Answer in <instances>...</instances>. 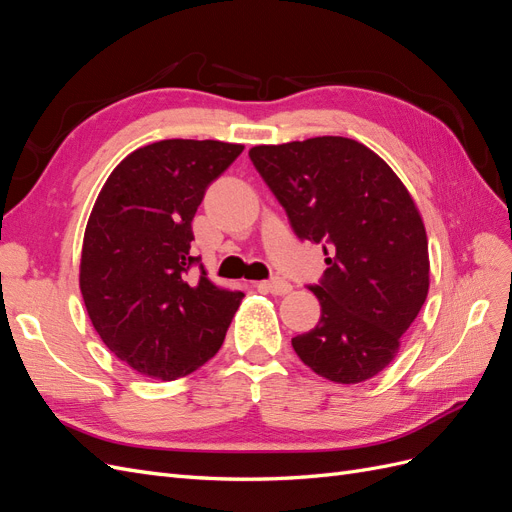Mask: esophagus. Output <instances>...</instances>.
<instances>
[{
  "label": "esophagus",
  "mask_w": 512,
  "mask_h": 512,
  "mask_svg": "<svg viewBox=\"0 0 512 512\" xmlns=\"http://www.w3.org/2000/svg\"><path fill=\"white\" fill-rule=\"evenodd\" d=\"M262 286L267 288V292L275 294V297H284V294H288V292L292 290V286H290L288 282L280 280V277H275V280H271V282H265V284H262Z\"/></svg>",
  "instance_id": "esophagus-1"
}]
</instances>
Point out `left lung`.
Segmentation results:
<instances>
[{
    "label": "left lung",
    "instance_id": "obj_1",
    "mask_svg": "<svg viewBox=\"0 0 512 512\" xmlns=\"http://www.w3.org/2000/svg\"><path fill=\"white\" fill-rule=\"evenodd\" d=\"M250 158L299 239L324 243L327 271L309 286L316 327L292 337L314 374L337 384L389 365L429 292L427 232L412 194L378 153L344 136L256 145Z\"/></svg>",
    "mask_w": 512,
    "mask_h": 512
}]
</instances>
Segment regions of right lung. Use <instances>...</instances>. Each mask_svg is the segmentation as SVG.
I'll use <instances>...</instances> for the list:
<instances>
[{
	"mask_svg": "<svg viewBox=\"0 0 512 512\" xmlns=\"http://www.w3.org/2000/svg\"><path fill=\"white\" fill-rule=\"evenodd\" d=\"M243 145L168 138L123 158L87 220L79 286L106 348L141 376L177 380L224 344L243 292L190 280L192 220Z\"/></svg>",
	"mask_w": 512,
	"mask_h": 512,
	"instance_id": "add662e5",
	"label": "right lung"
}]
</instances>
